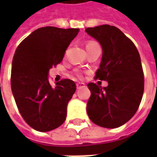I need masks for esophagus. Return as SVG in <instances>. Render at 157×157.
<instances>
[{"mask_svg": "<svg viewBox=\"0 0 157 157\" xmlns=\"http://www.w3.org/2000/svg\"><path fill=\"white\" fill-rule=\"evenodd\" d=\"M83 86H85V84H84V83H80V82L76 83V87H77V89L82 88Z\"/></svg>", "mask_w": 157, "mask_h": 157, "instance_id": "1", "label": "esophagus"}]
</instances>
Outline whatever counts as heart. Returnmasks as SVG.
Wrapping results in <instances>:
<instances>
[{"label":"heart","mask_w":157,"mask_h":157,"mask_svg":"<svg viewBox=\"0 0 157 157\" xmlns=\"http://www.w3.org/2000/svg\"><path fill=\"white\" fill-rule=\"evenodd\" d=\"M96 44H97V43H95V42H89L88 44H86V48L89 47V46H92V45ZM74 74H75L77 77H79V78H82V74L81 73V72L79 71H74Z\"/></svg>","instance_id":"obj_1"}]
</instances>
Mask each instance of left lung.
Segmentation results:
<instances>
[{"mask_svg":"<svg viewBox=\"0 0 157 157\" xmlns=\"http://www.w3.org/2000/svg\"><path fill=\"white\" fill-rule=\"evenodd\" d=\"M86 32L100 43L102 57L94 78L107 81L102 87L87 84L91 97L86 104L95 124L114 128L124 124L137 112L144 92V72L135 44L114 26L87 28Z\"/></svg>","mask_w":157,"mask_h":157,"instance_id":"obj_1","label":"left lung"}]
</instances>
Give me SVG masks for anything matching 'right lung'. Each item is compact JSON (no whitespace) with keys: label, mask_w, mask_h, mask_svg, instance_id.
I'll return each mask as SVG.
<instances>
[{"label":"right lung","mask_w":157,"mask_h":157,"mask_svg":"<svg viewBox=\"0 0 157 157\" xmlns=\"http://www.w3.org/2000/svg\"><path fill=\"white\" fill-rule=\"evenodd\" d=\"M79 29L40 28L23 39L13 56L11 86L16 104L26 123L37 131L47 132L65 122L67 104L75 83L62 79L49 84V69L59 64Z\"/></svg>","instance_id":"1"}]
</instances>
